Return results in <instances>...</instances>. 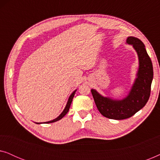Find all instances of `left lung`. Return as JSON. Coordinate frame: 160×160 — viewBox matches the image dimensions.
Instances as JSON below:
<instances>
[{"label":"left lung","mask_w":160,"mask_h":160,"mask_svg":"<svg viewBox=\"0 0 160 160\" xmlns=\"http://www.w3.org/2000/svg\"><path fill=\"white\" fill-rule=\"evenodd\" d=\"M126 43L132 45L138 58L136 78L128 95L122 99L104 97L92 89L96 106L102 116L111 119L121 120L130 118L143 108L148 102L153 80V65L145 45L139 38L129 36Z\"/></svg>","instance_id":"1"}]
</instances>
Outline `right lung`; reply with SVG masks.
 <instances>
[{
    "label": "right lung",
    "mask_w": 160,
    "mask_h": 160,
    "mask_svg": "<svg viewBox=\"0 0 160 160\" xmlns=\"http://www.w3.org/2000/svg\"><path fill=\"white\" fill-rule=\"evenodd\" d=\"M76 90H77V89H76V90H74V91L73 92L71 93V95H70L68 100V102H67L66 106H65L64 110L62 111V112L59 115L58 117L55 118V119H54L51 120V121H49V122H43V123H44V124L52 123V122H57V121H59V120H60L61 119H62V118L64 117V116L66 115V113H67L68 112L69 108H70V106H71V102H72V100H73V97H74V95H75V93H76ZM36 124H42V123H41V122H36Z\"/></svg>",
    "instance_id": "right-lung-1"
}]
</instances>
